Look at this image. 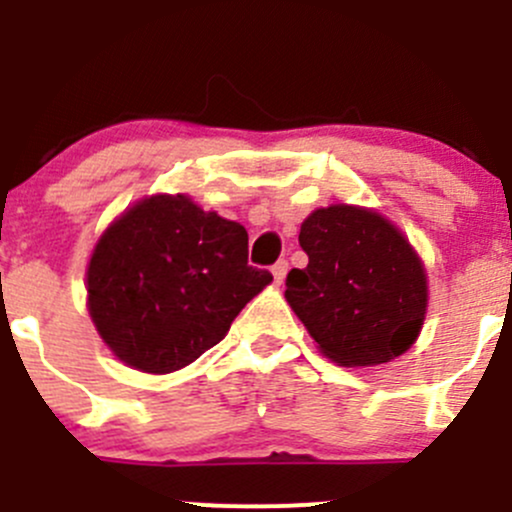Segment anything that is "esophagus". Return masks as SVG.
<instances>
[{
	"label": "esophagus",
	"instance_id": "esophagus-1",
	"mask_svg": "<svg viewBox=\"0 0 512 512\" xmlns=\"http://www.w3.org/2000/svg\"><path fill=\"white\" fill-rule=\"evenodd\" d=\"M287 270H289L287 260H280V262H275V265H272V275H275V282H277V285H282V282H285Z\"/></svg>",
	"mask_w": 512,
	"mask_h": 512
}]
</instances>
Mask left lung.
<instances>
[{
    "instance_id": "left-lung-1",
    "label": "left lung",
    "mask_w": 512,
    "mask_h": 512,
    "mask_svg": "<svg viewBox=\"0 0 512 512\" xmlns=\"http://www.w3.org/2000/svg\"><path fill=\"white\" fill-rule=\"evenodd\" d=\"M309 262L287 275L285 297L324 356L376 366L416 342L426 317V270L404 235L379 213L329 205L299 230Z\"/></svg>"
}]
</instances>
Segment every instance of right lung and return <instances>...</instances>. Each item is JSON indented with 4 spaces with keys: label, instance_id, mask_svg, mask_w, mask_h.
<instances>
[{
    "label": "right lung",
    "instance_id": "add662e5",
    "mask_svg": "<svg viewBox=\"0 0 512 512\" xmlns=\"http://www.w3.org/2000/svg\"><path fill=\"white\" fill-rule=\"evenodd\" d=\"M272 282L247 265V230L188 195H153L96 242L89 314L111 352L148 374L193 364Z\"/></svg>",
    "mask_w": 512,
    "mask_h": 512
}]
</instances>
